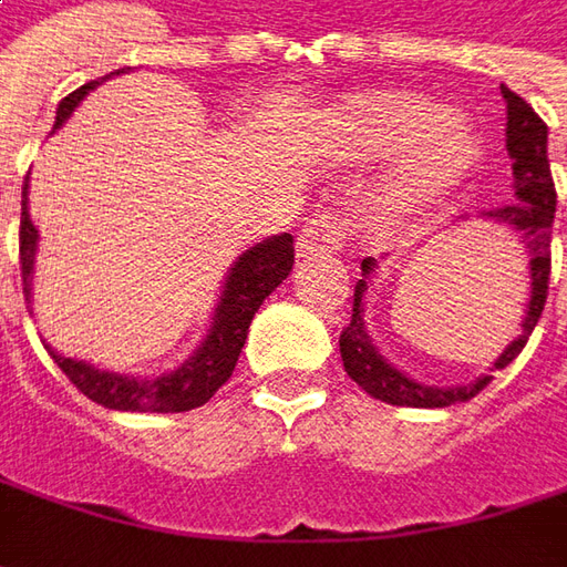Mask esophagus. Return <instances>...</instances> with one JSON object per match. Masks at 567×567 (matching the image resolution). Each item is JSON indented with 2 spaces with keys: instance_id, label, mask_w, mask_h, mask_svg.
<instances>
[{
  "instance_id": "1",
  "label": "esophagus",
  "mask_w": 567,
  "mask_h": 567,
  "mask_svg": "<svg viewBox=\"0 0 567 567\" xmlns=\"http://www.w3.org/2000/svg\"><path fill=\"white\" fill-rule=\"evenodd\" d=\"M298 247H301L303 257H307V254H332V250H339V247H342V223H339V216L329 213V209L317 213V216L301 228Z\"/></svg>"
}]
</instances>
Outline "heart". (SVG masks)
Wrapping results in <instances>:
<instances>
[{
  "mask_svg": "<svg viewBox=\"0 0 567 567\" xmlns=\"http://www.w3.org/2000/svg\"><path fill=\"white\" fill-rule=\"evenodd\" d=\"M351 131L363 147L401 150V168L389 185V204L417 209L436 200L464 175L474 156V137L455 115H436L430 100L414 93H380L354 106Z\"/></svg>",
  "mask_w": 567,
  "mask_h": 567,
  "instance_id": "obj_1",
  "label": "heart"
}]
</instances>
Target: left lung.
I'll list each match as a JSON object with an SVG mask.
<instances>
[{
    "label": "left lung",
    "instance_id": "8db88e82",
    "mask_svg": "<svg viewBox=\"0 0 567 567\" xmlns=\"http://www.w3.org/2000/svg\"><path fill=\"white\" fill-rule=\"evenodd\" d=\"M502 96L508 103V127H505V147L512 156V175H515L517 200L505 206H496L489 213H483L486 219H496L502 225H512L517 235L524 238L527 254H530V303L520 322V336L502 351V358L493 363V370H505L524 351V344L530 339L539 313L546 307L549 295V269H553V219H556V185H553V172H549V153H546V122L524 103L517 93L502 87ZM363 276H370L377 264L373 257H367L361 264ZM363 291L367 279H358L354 285V310L351 322L339 336V351H342L344 373L361 385L363 392H370L373 399L385 404H401V408H449L458 401H471L480 395L493 377H477L467 385H420L399 373L392 363L382 358L380 351L370 344V336L363 332Z\"/></svg>",
    "mask_w": 567,
    "mask_h": 567
}]
</instances>
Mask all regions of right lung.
I'll return each instance as SVG.
<instances>
[{
  "label": "right lung",
  "instance_id": "1",
  "mask_svg": "<svg viewBox=\"0 0 567 567\" xmlns=\"http://www.w3.org/2000/svg\"><path fill=\"white\" fill-rule=\"evenodd\" d=\"M100 81H90L84 87L69 93L59 112H55V127L69 118L74 106L87 96ZM21 231H18V247H21V282H24V298L30 295V269H33V247H37V228L28 216V178L21 190ZM295 266V238L291 235H272L264 245L250 247L247 254L238 257V264L231 266L225 291L216 307V317L209 326L206 342L197 348V354L178 367L175 373L156 377V380H131L118 377L109 370H96L84 361L62 358L50 351L52 361L59 363V370L69 377L90 401L112 408V411H153V414H178L200 408L219 392V385L228 382L238 354L245 348L247 329L254 313L260 310V303L279 288L285 276Z\"/></svg>",
  "mask_w": 567,
  "mask_h": 567
}]
</instances>
